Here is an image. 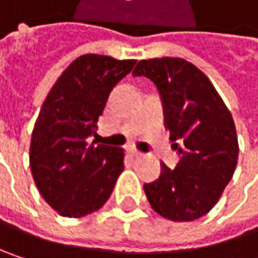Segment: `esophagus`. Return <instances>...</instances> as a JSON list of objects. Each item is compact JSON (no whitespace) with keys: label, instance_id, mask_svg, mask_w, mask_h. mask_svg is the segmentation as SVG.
<instances>
[{"label":"esophagus","instance_id":"esophagus-1","mask_svg":"<svg viewBox=\"0 0 258 258\" xmlns=\"http://www.w3.org/2000/svg\"><path fill=\"white\" fill-rule=\"evenodd\" d=\"M128 152H130V155H131V157H142V155H143V154H142L140 151H137L136 148H130Z\"/></svg>","mask_w":258,"mask_h":258}]
</instances>
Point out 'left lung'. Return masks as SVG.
Instances as JSON below:
<instances>
[{"label": "left lung", "instance_id": "8db88e82", "mask_svg": "<svg viewBox=\"0 0 258 258\" xmlns=\"http://www.w3.org/2000/svg\"><path fill=\"white\" fill-rule=\"evenodd\" d=\"M134 76L151 79L164 103V121L179 164L164 163L160 178L145 183L151 208L172 221H194L220 200L237 164L239 143L232 113L208 76L182 58L142 59Z\"/></svg>", "mask_w": 258, "mask_h": 258}]
</instances>
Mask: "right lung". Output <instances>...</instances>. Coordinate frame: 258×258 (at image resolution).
Wrapping results in <instances>:
<instances>
[{
    "instance_id": "add662e5",
    "label": "right lung",
    "mask_w": 258,
    "mask_h": 258,
    "mask_svg": "<svg viewBox=\"0 0 258 258\" xmlns=\"http://www.w3.org/2000/svg\"><path fill=\"white\" fill-rule=\"evenodd\" d=\"M136 59L86 53L76 58L49 91L29 145L34 182L59 215L80 218L103 208L124 170L125 151L88 145L113 86Z\"/></svg>"
}]
</instances>
